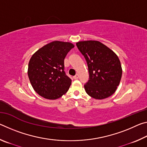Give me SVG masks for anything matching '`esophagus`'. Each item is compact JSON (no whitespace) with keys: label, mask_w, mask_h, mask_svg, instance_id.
<instances>
[{"label":"esophagus","mask_w":147,"mask_h":147,"mask_svg":"<svg viewBox=\"0 0 147 147\" xmlns=\"http://www.w3.org/2000/svg\"><path fill=\"white\" fill-rule=\"evenodd\" d=\"M73 78H74V80H77V79H78V74H76L75 76H73Z\"/></svg>","instance_id":"obj_1"}]
</instances>
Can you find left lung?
<instances>
[{"label":"left lung","mask_w":147,"mask_h":147,"mask_svg":"<svg viewBox=\"0 0 147 147\" xmlns=\"http://www.w3.org/2000/svg\"><path fill=\"white\" fill-rule=\"evenodd\" d=\"M76 46L88 63L89 80L84 85L92 98L104 99L115 93L122 76L121 61L114 52L98 41H82Z\"/></svg>","instance_id":"1"}]
</instances>
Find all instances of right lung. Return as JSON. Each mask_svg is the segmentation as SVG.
<instances>
[{"label":"right lung","mask_w":147,"mask_h":147,"mask_svg":"<svg viewBox=\"0 0 147 147\" xmlns=\"http://www.w3.org/2000/svg\"><path fill=\"white\" fill-rule=\"evenodd\" d=\"M74 45L54 41L41 47L29 61L28 76L34 91L45 98L56 100L67 93L71 79L64 71V59Z\"/></svg>","instance_id":"1"}]
</instances>
